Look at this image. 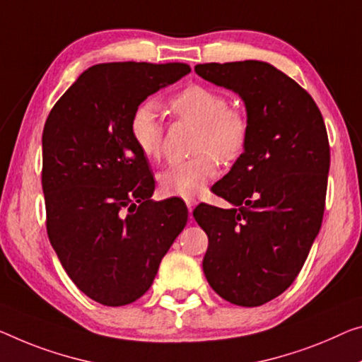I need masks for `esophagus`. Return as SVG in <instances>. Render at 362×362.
I'll return each mask as SVG.
<instances>
[{
    "instance_id": "1",
    "label": "esophagus",
    "mask_w": 362,
    "mask_h": 362,
    "mask_svg": "<svg viewBox=\"0 0 362 362\" xmlns=\"http://www.w3.org/2000/svg\"><path fill=\"white\" fill-rule=\"evenodd\" d=\"M186 205H187L189 212H192L194 207H196V205H197V200L196 199H186Z\"/></svg>"
}]
</instances>
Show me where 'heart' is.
Here are the masks:
<instances>
[{"mask_svg": "<svg viewBox=\"0 0 362 362\" xmlns=\"http://www.w3.org/2000/svg\"><path fill=\"white\" fill-rule=\"evenodd\" d=\"M168 107L177 119L197 126L192 139L194 157L171 163L158 176V185L168 196L191 197L216 175V160L233 163L247 146L251 123L243 110L230 107L226 95L205 86H189L170 98ZM129 134L136 148L150 162L163 155L165 126L155 102H144L129 121Z\"/></svg>", "mask_w": 362, "mask_h": 362, "instance_id": "obj_1", "label": "heart"}]
</instances>
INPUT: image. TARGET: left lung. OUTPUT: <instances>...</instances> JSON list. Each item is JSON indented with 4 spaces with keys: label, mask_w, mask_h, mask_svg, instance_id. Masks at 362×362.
<instances>
[{
    "label": "left lung",
    "mask_w": 362,
    "mask_h": 362,
    "mask_svg": "<svg viewBox=\"0 0 362 362\" xmlns=\"http://www.w3.org/2000/svg\"><path fill=\"white\" fill-rule=\"evenodd\" d=\"M196 72L239 93L251 123L243 155L212 187L235 209H194L209 238L204 274L226 301L255 308L291 286L320 230L329 136L314 98L269 63H205Z\"/></svg>",
    "instance_id": "obj_1"
}]
</instances>
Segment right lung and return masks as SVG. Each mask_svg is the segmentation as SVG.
I'll return each mask as SVG.
<instances>
[{
  "label": "right lung",
  "mask_w": 362,
  "mask_h": 362,
  "mask_svg": "<svg viewBox=\"0 0 362 362\" xmlns=\"http://www.w3.org/2000/svg\"><path fill=\"white\" fill-rule=\"evenodd\" d=\"M187 72L185 63L92 66L43 127L49 243L74 285L103 305L141 298L187 223L181 199L150 200L153 176L129 134L139 105Z\"/></svg>",
  "instance_id": "right-lung-1"
}]
</instances>
